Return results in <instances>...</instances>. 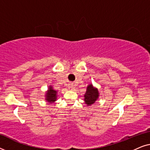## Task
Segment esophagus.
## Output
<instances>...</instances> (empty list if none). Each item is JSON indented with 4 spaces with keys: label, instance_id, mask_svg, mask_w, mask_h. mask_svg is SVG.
<instances>
[{
    "label": "esophagus",
    "instance_id": "esophagus-1",
    "mask_svg": "<svg viewBox=\"0 0 150 150\" xmlns=\"http://www.w3.org/2000/svg\"><path fill=\"white\" fill-rule=\"evenodd\" d=\"M68 88H69V89L72 90L74 87V85H72V84H70V85H69L68 86Z\"/></svg>",
    "mask_w": 150,
    "mask_h": 150
}]
</instances>
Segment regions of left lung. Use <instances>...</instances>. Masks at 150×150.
Here are the masks:
<instances>
[{
  "instance_id": "1",
  "label": "left lung",
  "mask_w": 150,
  "mask_h": 150,
  "mask_svg": "<svg viewBox=\"0 0 150 150\" xmlns=\"http://www.w3.org/2000/svg\"><path fill=\"white\" fill-rule=\"evenodd\" d=\"M85 97V102L87 106H91V104L95 103V102L98 99L99 97V91L97 88L94 87L92 84L88 85L87 91L84 96Z\"/></svg>"
}]
</instances>
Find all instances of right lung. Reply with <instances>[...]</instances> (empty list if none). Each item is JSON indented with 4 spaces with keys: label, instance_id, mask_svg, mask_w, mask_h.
Masks as SVG:
<instances>
[{
    "label": "right lung",
    "instance_id": "1",
    "mask_svg": "<svg viewBox=\"0 0 150 150\" xmlns=\"http://www.w3.org/2000/svg\"><path fill=\"white\" fill-rule=\"evenodd\" d=\"M57 91L52 89V86H49V89L46 94V100L49 103H53L57 100Z\"/></svg>",
    "mask_w": 150,
    "mask_h": 150
}]
</instances>
